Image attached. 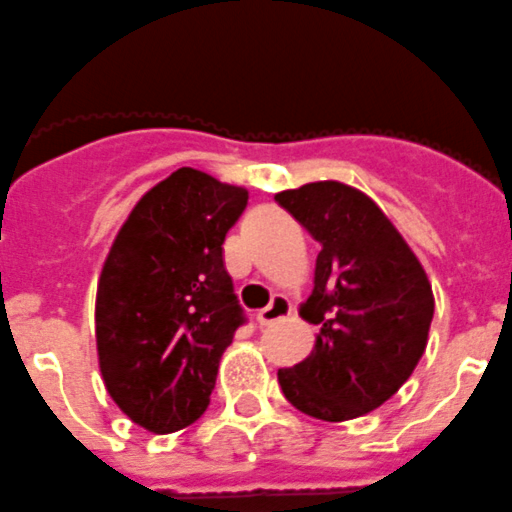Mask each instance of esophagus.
Segmentation results:
<instances>
[{
	"mask_svg": "<svg viewBox=\"0 0 512 512\" xmlns=\"http://www.w3.org/2000/svg\"><path fill=\"white\" fill-rule=\"evenodd\" d=\"M293 313V305H290V300L285 298V295H272L270 305L262 310H257V326H270V323L280 321V318H288V315Z\"/></svg>",
	"mask_w": 512,
	"mask_h": 512,
	"instance_id": "1",
	"label": "esophagus"
}]
</instances>
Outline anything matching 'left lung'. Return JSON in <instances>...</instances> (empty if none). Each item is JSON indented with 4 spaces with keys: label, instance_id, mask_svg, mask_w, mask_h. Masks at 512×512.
<instances>
[{
    "label": "left lung",
    "instance_id": "obj_1",
    "mask_svg": "<svg viewBox=\"0 0 512 512\" xmlns=\"http://www.w3.org/2000/svg\"><path fill=\"white\" fill-rule=\"evenodd\" d=\"M321 252L305 321L321 326L310 356L278 371L285 399L323 422L381 407L417 369L434 315L417 255L364 191L313 181L275 194Z\"/></svg>",
    "mask_w": 512,
    "mask_h": 512
}]
</instances>
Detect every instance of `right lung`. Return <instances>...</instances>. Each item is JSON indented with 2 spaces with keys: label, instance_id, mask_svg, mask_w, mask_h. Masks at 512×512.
<instances>
[{
  "label": "right lung",
  "instance_id": "1",
  "mask_svg": "<svg viewBox=\"0 0 512 512\" xmlns=\"http://www.w3.org/2000/svg\"><path fill=\"white\" fill-rule=\"evenodd\" d=\"M245 207L247 189L184 166L138 199L105 257L95 298L100 374L148 432L202 417L219 358L247 321L222 260Z\"/></svg>",
  "mask_w": 512,
  "mask_h": 512
}]
</instances>
